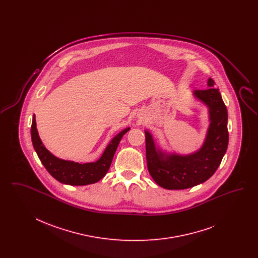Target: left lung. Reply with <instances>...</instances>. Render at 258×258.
<instances>
[{
  "mask_svg": "<svg viewBox=\"0 0 258 258\" xmlns=\"http://www.w3.org/2000/svg\"><path fill=\"white\" fill-rule=\"evenodd\" d=\"M208 87L194 93L208 105L211 121L206 140L198 152L184 157L171 155L164 158L156 149L152 135L145 132L148 170L154 181L163 188L184 189L204 183L221 164L228 146V114L212 78H209Z\"/></svg>",
  "mask_w": 258,
  "mask_h": 258,
  "instance_id": "obj_1",
  "label": "left lung"
}]
</instances>
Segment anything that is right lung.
<instances>
[{
	"label": "right lung",
	"instance_id": "add662e5",
	"mask_svg": "<svg viewBox=\"0 0 258 258\" xmlns=\"http://www.w3.org/2000/svg\"><path fill=\"white\" fill-rule=\"evenodd\" d=\"M130 131V127L122 131L116 135L108 146L105 149L101 158L96 162L78 163L69 160H62L53 156L46 148L43 146L38 134L35 116L31 126L32 142L37 152L41 163L44 165L50 175L62 184L71 185H85L97 183L102 179L110 167L116 149L118 147L122 137Z\"/></svg>",
	"mask_w": 258,
	"mask_h": 258
}]
</instances>
